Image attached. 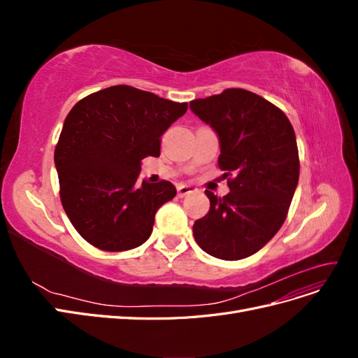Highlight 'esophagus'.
<instances>
[{
	"instance_id": "34e87169",
	"label": "esophagus",
	"mask_w": 358,
	"mask_h": 358,
	"mask_svg": "<svg viewBox=\"0 0 358 358\" xmlns=\"http://www.w3.org/2000/svg\"><path fill=\"white\" fill-rule=\"evenodd\" d=\"M197 188H194L192 185H185V183H180V185H178V196L179 197H185L188 196V194L191 192H196Z\"/></svg>"
}]
</instances>
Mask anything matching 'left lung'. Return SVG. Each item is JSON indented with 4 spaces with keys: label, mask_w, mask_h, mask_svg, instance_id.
I'll list each match as a JSON object with an SVG mask.
<instances>
[{
    "label": "left lung",
    "mask_w": 358,
    "mask_h": 358,
    "mask_svg": "<svg viewBox=\"0 0 358 358\" xmlns=\"http://www.w3.org/2000/svg\"><path fill=\"white\" fill-rule=\"evenodd\" d=\"M189 107L218 134V166L230 188L222 199L206 189L210 209L194 222V239L212 257L246 258L287 218L300 171L294 129L275 104L241 88L192 100Z\"/></svg>",
    "instance_id": "obj_1"
}]
</instances>
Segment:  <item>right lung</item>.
Listing matches in <instances>:
<instances>
[{
    "mask_svg": "<svg viewBox=\"0 0 358 358\" xmlns=\"http://www.w3.org/2000/svg\"><path fill=\"white\" fill-rule=\"evenodd\" d=\"M188 103L116 85L74 104L55 148L59 196L83 239L109 252L145 243L162 204L176 196L169 180L137 182L146 157Z\"/></svg>",
    "mask_w": 358,
    "mask_h": 358,
    "instance_id": "right-lung-1",
    "label": "right lung"
}]
</instances>
